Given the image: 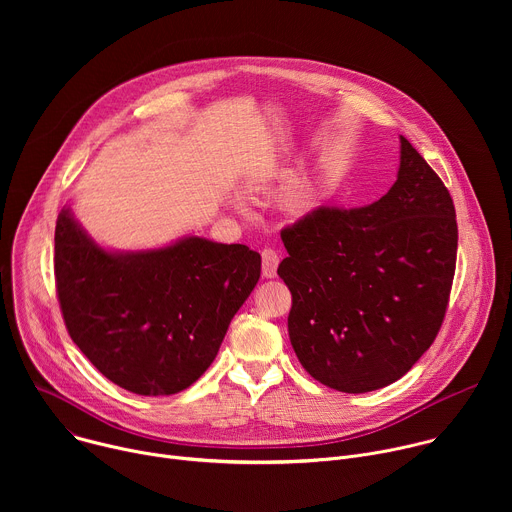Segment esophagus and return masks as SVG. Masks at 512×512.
<instances>
[{
    "label": "esophagus",
    "mask_w": 512,
    "mask_h": 512,
    "mask_svg": "<svg viewBox=\"0 0 512 512\" xmlns=\"http://www.w3.org/2000/svg\"><path fill=\"white\" fill-rule=\"evenodd\" d=\"M277 265H279V255L273 249H263L261 251V271L265 279H271L277 275Z\"/></svg>",
    "instance_id": "obj_1"
}]
</instances>
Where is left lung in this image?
<instances>
[{
  "instance_id": "obj_1",
  "label": "left lung",
  "mask_w": 512,
  "mask_h": 512,
  "mask_svg": "<svg viewBox=\"0 0 512 512\" xmlns=\"http://www.w3.org/2000/svg\"><path fill=\"white\" fill-rule=\"evenodd\" d=\"M399 170L377 202L318 208L281 231L289 340L302 367L342 393L401 379L435 340L456 269L452 196L399 135Z\"/></svg>"
}]
</instances>
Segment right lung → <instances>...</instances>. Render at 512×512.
Listing matches in <instances>:
<instances>
[{
	"mask_svg": "<svg viewBox=\"0 0 512 512\" xmlns=\"http://www.w3.org/2000/svg\"><path fill=\"white\" fill-rule=\"evenodd\" d=\"M54 275L68 334L95 369L137 395H174L210 367L259 281L261 255L196 235L156 249H109L66 204Z\"/></svg>",
	"mask_w": 512,
	"mask_h": 512,
	"instance_id": "obj_1",
	"label": "right lung"
}]
</instances>
